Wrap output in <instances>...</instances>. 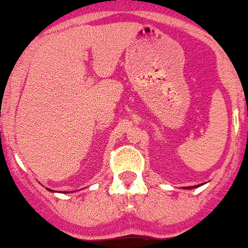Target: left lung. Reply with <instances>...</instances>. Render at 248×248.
Instances as JSON below:
<instances>
[{
    "mask_svg": "<svg viewBox=\"0 0 248 248\" xmlns=\"http://www.w3.org/2000/svg\"><path fill=\"white\" fill-rule=\"evenodd\" d=\"M201 185H203V184H200V185H195V186H190V187H184V188H186V190H188V188H196V187H198V186H201Z\"/></svg>",
    "mask_w": 248,
    "mask_h": 248,
    "instance_id": "left-lung-1",
    "label": "left lung"
}]
</instances>
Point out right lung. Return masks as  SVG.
I'll use <instances>...</instances> for the list:
<instances>
[{"instance_id": "1", "label": "right lung", "mask_w": 248, "mask_h": 248, "mask_svg": "<svg viewBox=\"0 0 248 248\" xmlns=\"http://www.w3.org/2000/svg\"><path fill=\"white\" fill-rule=\"evenodd\" d=\"M47 190H48V191H51V192H52V190H50V188H47ZM65 193H68V192H65Z\"/></svg>"}]
</instances>
